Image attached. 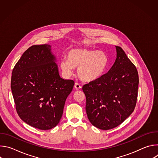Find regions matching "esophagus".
Masks as SVG:
<instances>
[{
  "instance_id": "obj_1",
  "label": "esophagus",
  "mask_w": 158,
  "mask_h": 158,
  "mask_svg": "<svg viewBox=\"0 0 158 158\" xmlns=\"http://www.w3.org/2000/svg\"><path fill=\"white\" fill-rule=\"evenodd\" d=\"M74 88L76 89V90H79V89H81L82 88V87H81V85L79 84H78V83H75V84H74Z\"/></svg>"
}]
</instances>
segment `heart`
Instances as JSON below:
<instances>
[{"instance_id":"1","label":"heart","mask_w":158,"mask_h":158,"mask_svg":"<svg viewBox=\"0 0 158 158\" xmlns=\"http://www.w3.org/2000/svg\"><path fill=\"white\" fill-rule=\"evenodd\" d=\"M67 59L60 61V67L66 77H71L74 68H78L79 78L84 82L99 79L104 73L107 65V56L101 51L76 48L67 53Z\"/></svg>"}]
</instances>
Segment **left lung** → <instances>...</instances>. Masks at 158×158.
<instances>
[{
  "label": "left lung",
  "instance_id": "8db88e82",
  "mask_svg": "<svg viewBox=\"0 0 158 158\" xmlns=\"http://www.w3.org/2000/svg\"><path fill=\"white\" fill-rule=\"evenodd\" d=\"M116 59L109 71L82 87L85 110L91 123L109 130L124 122L134 111L139 84L136 67L123 49L116 46Z\"/></svg>",
  "mask_w": 158,
  "mask_h": 158
}]
</instances>
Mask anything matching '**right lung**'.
I'll list each match as a JSON object with an SVG mask.
<instances>
[{"label":"right lung","instance_id":"1","mask_svg":"<svg viewBox=\"0 0 158 158\" xmlns=\"http://www.w3.org/2000/svg\"><path fill=\"white\" fill-rule=\"evenodd\" d=\"M49 44L36 45L14 67L11 90L20 118L31 126L48 130L59 123L74 82L60 77Z\"/></svg>","mask_w":158,"mask_h":158}]
</instances>
